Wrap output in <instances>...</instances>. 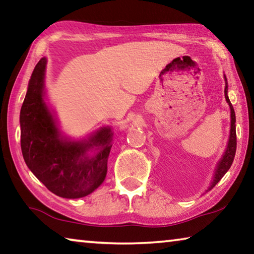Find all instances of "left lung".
<instances>
[{"instance_id": "left-lung-1", "label": "left lung", "mask_w": 254, "mask_h": 254, "mask_svg": "<svg viewBox=\"0 0 254 254\" xmlns=\"http://www.w3.org/2000/svg\"><path fill=\"white\" fill-rule=\"evenodd\" d=\"M225 80H226V77H225ZM225 83H226V81H225ZM224 94H225L226 102L229 103L230 109H231V133H230V140H229V144H227V148H226V151L224 153V156L222 157L221 161L218 162V165L216 167V170H215L213 182H212V184H210V187L208 188V190H210V189H212L213 187L216 186V184L220 182L223 176H224L227 173V170L231 168L232 163H233V160H234V157H235V151H236L235 112H234L233 106H232L231 102L229 100V96H227V83L225 85Z\"/></svg>"}]
</instances>
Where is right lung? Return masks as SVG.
<instances>
[{
  "label": "right lung",
  "mask_w": 254,
  "mask_h": 254,
  "mask_svg": "<svg viewBox=\"0 0 254 254\" xmlns=\"http://www.w3.org/2000/svg\"><path fill=\"white\" fill-rule=\"evenodd\" d=\"M46 58L34 67L20 112L21 150L33 175L57 196L80 198L104 182L111 151L110 127L94 134L87 142H71L59 137L54 118L44 102ZM101 146L95 156L85 151Z\"/></svg>",
  "instance_id": "1"
}]
</instances>
